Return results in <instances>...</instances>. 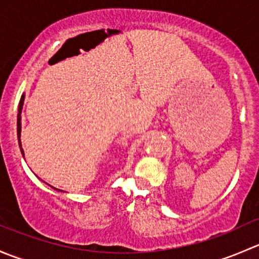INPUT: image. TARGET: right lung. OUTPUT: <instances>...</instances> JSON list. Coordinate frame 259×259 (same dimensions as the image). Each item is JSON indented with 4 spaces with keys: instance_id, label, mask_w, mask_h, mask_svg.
Segmentation results:
<instances>
[{
    "instance_id": "right-lung-1",
    "label": "right lung",
    "mask_w": 259,
    "mask_h": 259,
    "mask_svg": "<svg viewBox=\"0 0 259 259\" xmlns=\"http://www.w3.org/2000/svg\"><path fill=\"white\" fill-rule=\"evenodd\" d=\"M23 99H25V95L21 96L20 104H18V114H17V137H18V142H20V148H21V111H22V106H23ZM21 153L23 154L22 148H21Z\"/></svg>"
}]
</instances>
